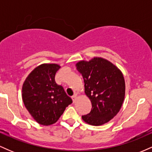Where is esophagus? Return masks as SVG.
<instances>
[{"label":"esophagus","mask_w":152,"mask_h":152,"mask_svg":"<svg viewBox=\"0 0 152 152\" xmlns=\"http://www.w3.org/2000/svg\"><path fill=\"white\" fill-rule=\"evenodd\" d=\"M71 99H72V100H73V102H76V99H77V96H76V94H75V95H74L72 97H71Z\"/></svg>","instance_id":"34e87169"}]
</instances>
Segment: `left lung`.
Listing matches in <instances>:
<instances>
[{"mask_svg":"<svg viewBox=\"0 0 152 152\" xmlns=\"http://www.w3.org/2000/svg\"><path fill=\"white\" fill-rule=\"evenodd\" d=\"M76 66L83 76L85 94L92 105L91 112L82 116V119L93 126L107 123L118 114L124 100L123 74L112 63L99 57L81 61Z\"/></svg>","mask_w":152,"mask_h":152,"instance_id":"left-lung-1","label":"left lung"}]
</instances>
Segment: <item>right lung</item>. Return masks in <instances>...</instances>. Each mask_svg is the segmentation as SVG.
Instances as JSON below:
<instances>
[{
    "label": "right lung",
    "mask_w": 152,
    "mask_h": 152,
    "mask_svg": "<svg viewBox=\"0 0 152 152\" xmlns=\"http://www.w3.org/2000/svg\"><path fill=\"white\" fill-rule=\"evenodd\" d=\"M60 68L56 64H41L31 71L23 84L24 105L34 119L44 126L56 123L72 103L64 88L55 81Z\"/></svg>",
    "instance_id": "1"
}]
</instances>
